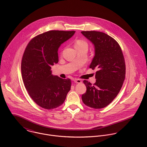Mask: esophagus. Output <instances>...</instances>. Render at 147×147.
<instances>
[{
  "label": "esophagus",
  "mask_w": 147,
  "mask_h": 147,
  "mask_svg": "<svg viewBox=\"0 0 147 147\" xmlns=\"http://www.w3.org/2000/svg\"><path fill=\"white\" fill-rule=\"evenodd\" d=\"M74 82L76 83H78V84H80L82 83V80L80 79H76L74 80Z\"/></svg>",
  "instance_id": "obj_1"
}]
</instances>
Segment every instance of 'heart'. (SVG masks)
I'll use <instances>...</instances> for the list:
<instances>
[{"mask_svg":"<svg viewBox=\"0 0 147 147\" xmlns=\"http://www.w3.org/2000/svg\"><path fill=\"white\" fill-rule=\"evenodd\" d=\"M82 46H88L87 42L83 40H78L75 43V47H82Z\"/></svg>","mask_w":147,"mask_h":147,"instance_id":"1","label":"heart"}]
</instances>
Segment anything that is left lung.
<instances>
[{"label": "left lung", "instance_id": "1", "mask_svg": "<svg viewBox=\"0 0 147 147\" xmlns=\"http://www.w3.org/2000/svg\"><path fill=\"white\" fill-rule=\"evenodd\" d=\"M82 33L94 46L95 55L89 67L97 69L94 84L83 81L86 91L82 95V100L90 107L104 108L117 97L125 79L123 54L118 43L105 33L82 31Z\"/></svg>", "mask_w": 147, "mask_h": 147}]
</instances>
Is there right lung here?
<instances>
[{
  "label": "right lung",
  "mask_w": 147,
  "mask_h": 147,
  "mask_svg": "<svg viewBox=\"0 0 147 147\" xmlns=\"http://www.w3.org/2000/svg\"><path fill=\"white\" fill-rule=\"evenodd\" d=\"M75 31L50 30L32 38L21 61L22 78L32 99L43 109H55L64 102L71 89L69 79L51 74V66L58 62V51Z\"/></svg>",
  "instance_id": "1"
}]
</instances>
